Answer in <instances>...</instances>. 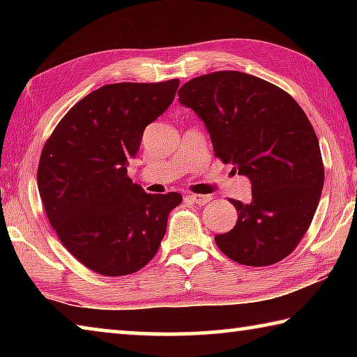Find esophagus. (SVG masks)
<instances>
[{
    "label": "esophagus",
    "mask_w": 357,
    "mask_h": 357,
    "mask_svg": "<svg viewBox=\"0 0 357 357\" xmlns=\"http://www.w3.org/2000/svg\"><path fill=\"white\" fill-rule=\"evenodd\" d=\"M187 198H190V200L197 204H206L211 202L209 195H200V193H192V195H187Z\"/></svg>",
    "instance_id": "34e87169"
}]
</instances>
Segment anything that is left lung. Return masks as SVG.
Returning a JSON list of instances; mask_svg holds the SVG:
<instances>
[{
  "label": "left lung",
  "mask_w": 357,
  "mask_h": 357,
  "mask_svg": "<svg viewBox=\"0 0 357 357\" xmlns=\"http://www.w3.org/2000/svg\"><path fill=\"white\" fill-rule=\"evenodd\" d=\"M208 129L215 157L247 176L252 200H231L238 222L215 244L245 266H269L291 253L309 229L324 168L309 118L291 96L244 72L192 78L178 91Z\"/></svg>",
  "instance_id": "8db88e82"
}]
</instances>
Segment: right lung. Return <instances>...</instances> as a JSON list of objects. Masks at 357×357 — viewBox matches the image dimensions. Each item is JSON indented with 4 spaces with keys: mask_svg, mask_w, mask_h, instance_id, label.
Returning <instances> with one entry per match:
<instances>
[{
    "mask_svg": "<svg viewBox=\"0 0 357 357\" xmlns=\"http://www.w3.org/2000/svg\"><path fill=\"white\" fill-rule=\"evenodd\" d=\"M178 78L105 84L77 102L42 149L38 189L59 241L102 275H128L159 250L178 192L153 195L128 176L143 132L174 99Z\"/></svg>",
    "mask_w": 357,
    "mask_h": 357,
    "instance_id": "1",
    "label": "right lung"
}]
</instances>
